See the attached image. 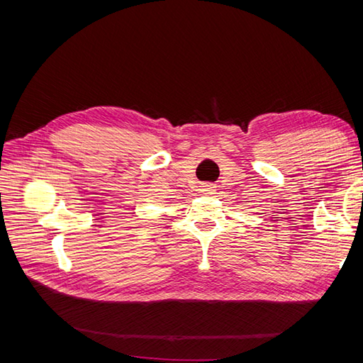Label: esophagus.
<instances>
[{
	"label": "esophagus",
	"mask_w": 363,
	"mask_h": 363,
	"mask_svg": "<svg viewBox=\"0 0 363 363\" xmlns=\"http://www.w3.org/2000/svg\"><path fill=\"white\" fill-rule=\"evenodd\" d=\"M200 192L203 195H212V194H215V186L211 183H203L200 186Z\"/></svg>",
	"instance_id": "1"
}]
</instances>
